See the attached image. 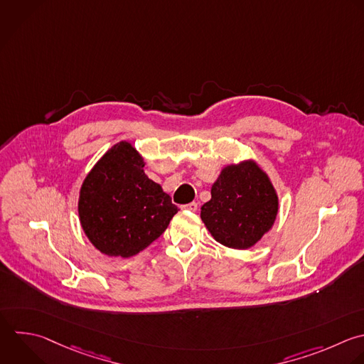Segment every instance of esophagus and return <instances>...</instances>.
Masks as SVG:
<instances>
[{
	"mask_svg": "<svg viewBox=\"0 0 364 364\" xmlns=\"http://www.w3.org/2000/svg\"><path fill=\"white\" fill-rule=\"evenodd\" d=\"M183 210H188V212H196L198 210V203L196 202H191L188 205H183L182 206Z\"/></svg>",
	"mask_w": 364,
	"mask_h": 364,
	"instance_id": "obj_1",
	"label": "esophagus"
}]
</instances>
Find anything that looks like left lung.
<instances>
[{"label": "left lung", "mask_w": 364, "mask_h": 364, "mask_svg": "<svg viewBox=\"0 0 364 364\" xmlns=\"http://www.w3.org/2000/svg\"><path fill=\"white\" fill-rule=\"evenodd\" d=\"M279 196L269 175L253 159L228 164L210 188L200 219L220 245L245 250L274 225Z\"/></svg>", "instance_id": "left-lung-1"}]
</instances>
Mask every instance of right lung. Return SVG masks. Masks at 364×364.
Listing matches in <instances>:
<instances>
[{
  "label": "right lung",
  "mask_w": 364,
  "mask_h": 364,
  "mask_svg": "<svg viewBox=\"0 0 364 364\" xmlns=\"http://www.w3.org/2000/svg\"><path fill=\"white\" fill-rule=\"evenodd\" d=\"M145 159L128 141L109 148L85 176L78 216L88 240L109 257H132L168 228L178 208L144 171Z\"/></svg>",
  "instance_id": "obj_1"
}]
</instances>
